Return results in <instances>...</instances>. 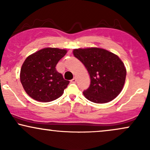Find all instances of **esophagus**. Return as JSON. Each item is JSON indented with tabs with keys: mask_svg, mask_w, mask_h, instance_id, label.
I'll list each match as a JSON object with an SVG mask.
<instances>
[{
	"mask_svg": "<svg viewBox=\"0 0 150 150\" xmlns=\"http://www.w3.org/2000/svg\"><path fill=\"white\" fill-rule=\"evenodd\" d=\"M71 82L72 83H75V82H76V78H75V77H74L73 79H72Z\"/></svg>",
	"mask_w": 150,
	"mask_h": 150,
	"instance_id": "1",
	"label": "esophagus"
}]
</instances>
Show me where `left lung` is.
<instances>
[{"mask_svg": "<svg viewBox=\"0 0 150 150\" xmlns=\"http://www.w3.org/2000/svg\"><path fill=\"white\" fill-rule=\"evenodd\" d=\"M73 54L83 63L90 76V85L83 92L88 100L97 104L107 103L120 94L126 70L118 56L99 48L75 49Z\"/></svg>", "mask_w": 150, "mask_h": 150, "instance_id": "left-lung-1", "label": "left lung"}]
</instances>
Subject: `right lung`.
Listing matches in <instances>:
<instances>
[{
	"label": "right lung",
	"instance_id": "obj_1",
	"mask_svg": "<svg viewBox=\"0 0 150 150\" xmlns=\"http://www.w3.org/2000/svg\"><path fill=\"white\" fill-rule=\"evenodd\" d=\"M65 49L46 48L28 56L20 70V81L27 94L34 100L49 102L63 94L69 84L56 70Z\"/></svg>",
	"mask_w": 150,
	"mask_h": 150
}]
</instances>
